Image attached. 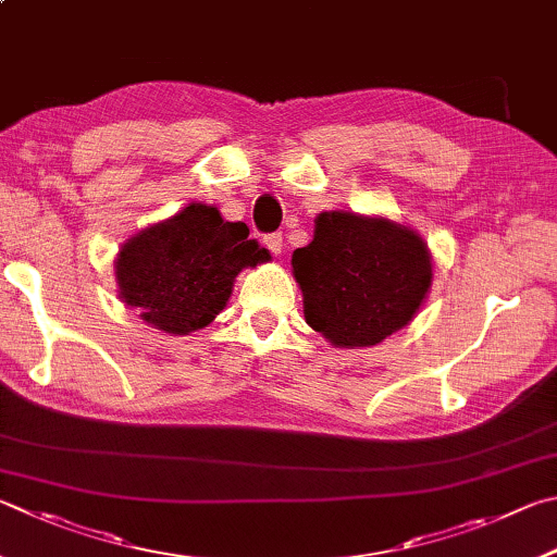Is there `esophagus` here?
Wrapping results in <instances>:
<instances>
[{"instance_id":"34e87169","label":"esophagus","mask_w":557,"mask_h":557,"mask_svg":"<svg viewBox=\"0 0 557 557\" xmlns=\"http://www.w3.org/2000/svg\"><path fill=\"white\" fill-rule=\"evenodd\" d=\"M265 246L272 252V256H280L282 252V234H268L265 236Z\"/></svg>"}]
</instances>
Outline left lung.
<instances>
[{"mask_svg":"<svg viewBox=\"0 0 557 557\" xmlns=\"http://www.w3.org/2000/svg\"><path fill=\"white\" fill-rule=\"evenodd\" d=\"M305 319L336 348L377 346L426 301L433 258L417 228L387 216L321 211L292 256Z\"/></svg>","mask_w":557,"mask_h":557,"instance_id":"obj_1","label":"left lung"}]
</instances>
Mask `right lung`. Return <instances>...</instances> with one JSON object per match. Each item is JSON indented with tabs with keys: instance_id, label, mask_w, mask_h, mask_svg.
<instances>
[{
	"instance_id": "add662e5",
	"label": "right lung",
	"mask_w": 557,
	"mask_h": 557,
	"mask_svg": "<svg viewBox=\"0 0 557 557\" xmlns=\"http://www.w3.org/2000/svg\"><path fill=\"white\" fill-rule=\"evenodd\" d=\"M268 260L244 221H226L216 207L191 201L131 236L116 252L114 275L119 299L138 309L148 326L189 336L224 311L240 270Z\"/></svg>"
}]
</instances>
